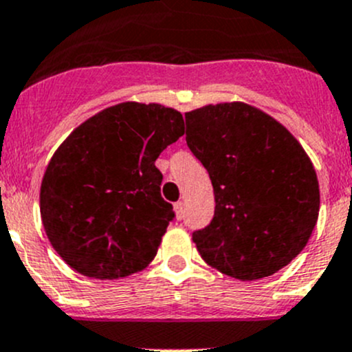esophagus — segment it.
I'll list each match as a JSON object with an SVG mask.
<instances>
[{
  "mask_svg": "<svg viewBox=\"0 0 352 352\" xmlns=\"http://www.w3.org/2000/svg\"><path fill=\"white\" fill-rule=\"evenodd\" d=\"M175 212H176L177 219H183V215H184V204H183V201H176Z\"/></svg>",
  "mask_w": 352,
  "mask_h": 352,
  "instance_id": "obj_1",
  "label": "esophagus"
}]
</instances>
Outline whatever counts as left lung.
<instances>
[{
  "instance_id": "8db88e82",
  "label": "left lung",
  "mask_w": 352,
  "mask_h": 352,
  "mask_svg": "<svg viewBox=\"0 0 352 352\" xmlns=\"http://www.w3.org/2000/svg\"><path fill=\"white\" fill-rule=\"evenodd\" d=\"M186 144L210 176L214 219L193 232L201 258L239 280L269 277L308 243L320 190L308 154L286 126L245 102L184 113Z\"/></svg>"
}]
</instances>
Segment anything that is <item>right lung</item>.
I'll return each mask as SVG.
<instances>
[{"label": "right lung", "instance_id": "1", "mask_svg": "<svg viewBox=\"0 0 352 352\" xmlns=\"http://www.w3.org/2000/svg\"><path fill=\"white\" fill-rule=\"evenodd\" d=\"M184 133L179 111L121 102L83 121L58 147L41 184V219L78 274L113 280L157 255L173 205L155 159Z\"/></svg>", "mask_w": 352, "mask_h": 352}]
</instances>
